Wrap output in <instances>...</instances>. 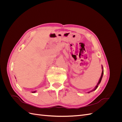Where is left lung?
I'll list each match as a JSON object with an SVG mask.
<instances>
[{
	"instance_id": "8db88e82",
	"label": "left lung",
	"mask_w": 122,
	"mask_h": 122,
	"mask_svg": "<svg viewBox=\"0 0 122 122\" xmlns=\"http://www.w3.org/2000/svg\"><path fill=\"white\" fill-rule=\"evenodd\" d=\"M102 69H103V70H102V74H101V77H100V79H99V82H98V84H97V85L96 86V87H95V88L94 90H92L91 92H92V91H95V90H96L97 88V87H98V85L100 83V82H101V80H102V77H103V72H104V71H103V67L102 66ZM88 93H90V92H88Z\"/></svg>"
}]
</instances>
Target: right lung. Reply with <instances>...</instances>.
Wrapping results in <instances>:
<instances>
[{
  "label": "right lung",
  "instance_id": "1",
  "mask_svg": "<svg viewBox=\"0 0 122 122\" xmlns=\"http://www.w3.org/2000/svg\"><path fill=\"white\" fill-rule=\"evenodd\" d=\"M36 91H34V92H32V93H35Z\"/></svg>",
  "mask_w": 122,
  "mask_h": 122
}]
</instances>
